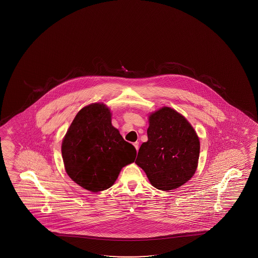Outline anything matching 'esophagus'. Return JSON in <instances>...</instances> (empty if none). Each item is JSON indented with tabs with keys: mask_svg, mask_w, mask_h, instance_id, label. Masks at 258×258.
Returning a JSON list of instances; mask_svg holds the SVG:
<instances>
[{
	"mask_svg": "<svg viewBox=\"0 0 258 258\" xmlns=\"http://www.w3.org/2000/svg\"><path fill=\"white\" fill-rule=\"evenodd\" d=\"M133 145H134L135 148H136V150L138 152V149H139V143H138V142H135Z\"/></svg>",
	"mask_w": 258,
	"mask_h": 258,
	"instance_id": "obj_1",
	"label": "esophagus"
}]
</instances>
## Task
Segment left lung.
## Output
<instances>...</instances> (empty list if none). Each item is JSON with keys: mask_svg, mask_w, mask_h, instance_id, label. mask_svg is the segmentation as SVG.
<instances>
[{"mask_svg": "<svg viewBox=\"0 0 258 258\" xmlns=\"http://www.w3.org/2000/svg\"><path fill=\"white\" fill-rule=\"evenodd\" d=\"M148 141L138 151L136 164L145 171L153 187L175 189L194 175L200 142L190 123L167 106L149 116Z\"/></svg>", "mask_w": 258, "mask_h": 258, "instance_id": "8db88e82", "label": "left lung"}]
</instances>
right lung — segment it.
<instances>
[{
	"label": "right lung",
	"instance_id": "1",
	"mask_svg": "<svg viewBox=\"0 0 258 258\" xmlns=\"http://www.w3.org/2000/svg\"><path fill=\"white\" fill-rule=\"evenodd\" d=\"M68 175L92 192L109 188L123 166L134 162L137 151L111 123L106 105L94 103L75 117L61 145Z\"/></svg>",
	"mask_w": 258,
	"mask_h": 258
}]
</instances>
